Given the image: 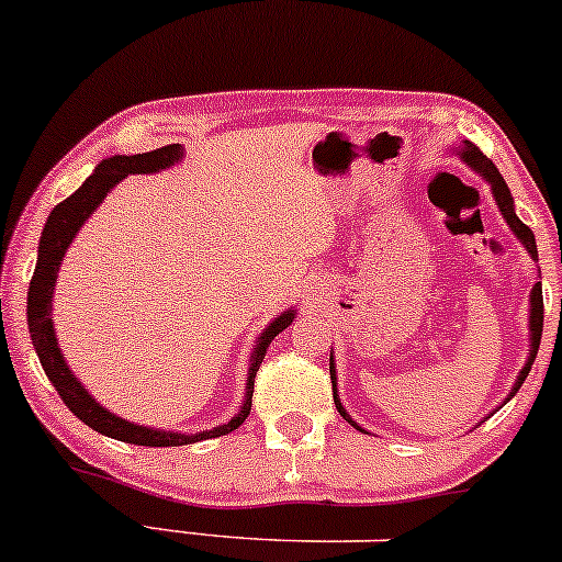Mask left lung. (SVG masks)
<instances>
[{
	"label": "left lung",
	"instance_id": "left-lung-1",
	"mask_svg": "<svg viewBox=\"0 0 562 562\" xmlns=\"http://www.w3.org/2000/svg\"><path fill=\"white\" fill-rule=\"evenodd\" d=\"M452 154H458V157H461V161H465V165H469L471 170H474V172L479 175V178L490 182L492 195H495V204H497V209H499V214H503V220L508 222V227L513 229V235H516L520 246L526 248V254H529L533 261H539V256H537V238H533L531 229L526 227L524 222L518 220V214H516V201H513L508 182L503 180V175H499L497 167L492 165V161L486 159L484 154L479 151V148H476L474 144H471V140H463L461 146H456V151H452ZM542 322H544L542 282H533L531 295H529V358H526L524 369H520L518 376H516V384H513L510 392H508V397H505L503 403H508L510 397L516 395V392L520 390V384L526 382V376H529L533 358H537L539 342H542ZM333 353H335V350H329V376H333V395H335V408H337V414L346 418V422H348L353 429L363 431V435H369V431L363 429L361 424H356L353 418H350V414L346 411V405L340 403V395H337V369H335V356H333ZM479 424H482V422H479ZM479 424H476V427H479Z\"/></svg>",
	"mask_w": 562,
	"mask_h": 562
}]
</instances>
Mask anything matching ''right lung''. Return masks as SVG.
Returning a JSON list of instances; mask_svg holds the SVG:
<instances>
[{
  "instance_id": "obj_1",
  "label": "right lung",
  "mask_w": 562,
  "mask_h": 562,
  "mask_svg": "<svg viewBox=\"0 0 562 562\" xmlns=\"http://www.w3.org/2000/svg\"><path fill=\"white\" fill-rule=\"evenodd\" d=\"M182 146L170 144L154 148L146 154H114V157L101 159L97 170L91 172L83 186L78 188L70 199H65L63 204L52 209L49 220H46L42 240H38V259L36 269H33V280L29 285V333L36 348L38 361L54 384V390L59 392L67 408L76 414L80 422L88 424L99 435L120 439V442L131 445H146V448H178V445H193L201 439H212L229 435L233 429H238L246 416L251 414V397H254V380L256 371H259L263 353H267L269 342L274 340L282 329H288L295 319V306H290L277 314L272 322L267 324V329H261L256 337V346L248 358V374H246V392H243V403L229 422L220 424V427L204 429V431H167V429H154L144 427V424L127 422V418L112 414L110 408H104L97 397L83 387V382L78 380L76 371L67 367L63 350H59L57 333H54V316H52V299H54V285H57V272L63 267V259L70 248V243L76 240L78 229L86 225L88 216L97 212L101 201L106 199V193L117 186L120 180H125L127 175H154L161 170H170L172 165L182 161Z\"/></svg>"
}]
</instances>
